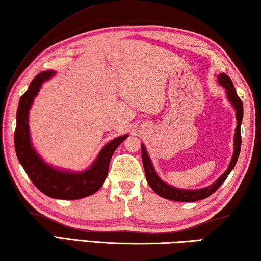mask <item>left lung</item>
<instances>
[{
  "instance_id": "left-lung-1",
  "label": "left lung",
  "mask_w": 261,
  "mask_h": 261,
  "mask_svg": "<svg viewBox=\"0 0 261 261\" xmlns=\"http://www.w3.org/2000/svg\"><path fill=\"white\" fill-rule=\"evenodd\" d=\"M218 82L221 86H223L227 90V98L229 101H230L232 107L236 110L237 126L235 130V137H233V154H232L231 161L229 163V167L227 168V170L215 180V183L210 185V187L197 189V190L177 189L165 183L160 177H159L158 174L155 173V170H154V167L152 165L151 159H149L148 154L146 152V148H145L144 145H141V160H143L144 170H145V175H146L147 183L149 184V187L152 188L153 191L158 193L159 196L162 198H166V199L174 200V201H184V202L205 199V198L210 197L211 194H213L216 190L221 187V184L227 179L228 175L230 174V171L233 169V167L236 165L237 159L240 156L241 145H242L241 124L243 120V102L240 99V96L237 95L235 87H233V84L231 82V79L229 78V76H227L226 73H220L218 76Z\"/></svg>"
}]
</instances>
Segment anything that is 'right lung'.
I'll list each match as a JSON object with an SVG mask.
<instances>
[{"instance_id": "add662e5", "label": "right lung", "mask_w": 261, "mask_h": 261, "mask_svg": "<svg viewBox=\"0 0 261 261\" xmlns=\"http://www.w3.org/2000/svg\"><path fill=\"white\" fill-rule=\"evenodd\" d=\"M54 71H42L31 82L28 91L21 95L17 109L15 148L17 158L32 183L46 196L54 199H82L95 193L102 187L108 175L109 162L115 149L127 135L117 137L101 149L98 158L88 169L73 173L60 170L46 163L32 147L29 130V110L42 83L54 76Z\"/></svg>"}]
</instances>
